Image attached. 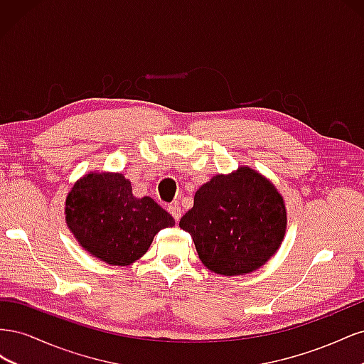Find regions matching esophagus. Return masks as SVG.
Listing matches in <instances>:
<instances>
[{"mask_svg": "<svg viewBox=\"0 0 364 364\" xmlns=\"http://www.w3.org/2000/svg\"><path fill=\"white\" fill-rule=\"evenodd\" d=\"M168 213L173 215V218L176 220V222H179V218L182 217V209L179 206V203H173L168 206Z\"/></svg>", "mask_w": 364, "mask_h": 364, "instance_id": "esophagus-1", "label": "esophagus"}]
</instances>
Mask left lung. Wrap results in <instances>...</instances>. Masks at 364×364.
I'll use <instances>...</instances> for the list:
<instances>
[{"instance_id": "obj_1", "label": "left lung", "mask_w": 364, "mask_h": 364, "mask_svg": "<svg viewBox=\"0 0 364 364\" xmlns=\"http://www.w3.org/2000/svg\"><path fill=\"white\" fill-rule=\"evenodd\" d=\"M203 266L223 277L258 270L279 249L287 209L277 186L250 167L215 174L194 196L179 222Z\"/></svg>"}]
</instances>
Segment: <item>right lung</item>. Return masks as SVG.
<instances>
[{
	"instance_id": "add662e5",
	"label": "right lung",
	"mask_w": 364,
	"mask_h": 364,
	"mask_svg": "<svg viewBox=\"0 0 364 364\" xmlns=\"http://www.w3.org/2000/svg\"><path fill=\"white\" fill-rule=\"evenodd\" d=\"M65 222L87 253L111 266H130L161 229L174 226L173 217L151 197L138 199L130 181L111 171H91L73 185Z\"/></svg>"
}]
</instances>
